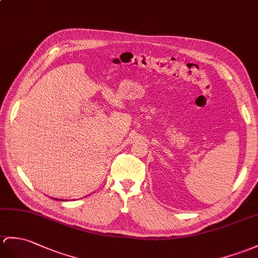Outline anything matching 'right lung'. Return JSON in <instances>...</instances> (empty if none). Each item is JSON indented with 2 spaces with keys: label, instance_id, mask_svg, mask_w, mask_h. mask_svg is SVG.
<instances>
[{
  "label": "right lung",
  "instance_id": "1",
  "mask_svg": "<svg viewBox=\"0 0 258 258\" xmlns=\"http://www.w3.org/2000/svg\"><path fill=\"white\" fill-rule=\"evenodd\" d=\"M56 200H58V199H56ZM60 201H61V200H60Z\"/></svg>",
  "mask_w": 258,
  "mask_h": 258
}]
</instances>
